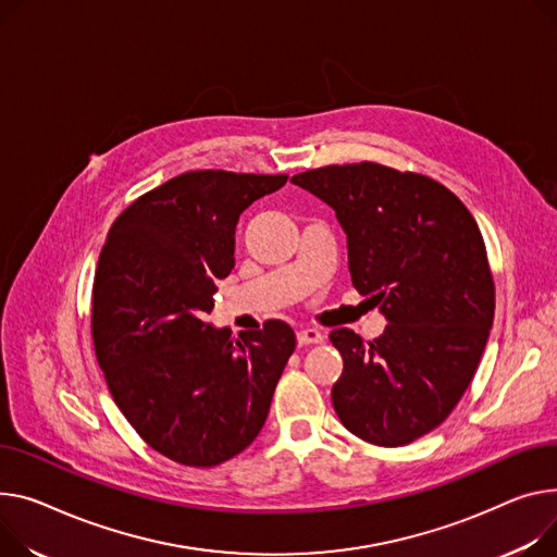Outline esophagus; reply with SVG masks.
I'll return each instance as SVG.
<instances>
[{
  "label": "esophagus",
  "mask_w": 557,
  "mask_h": 557,
  "mask_svg": "<svg viewBox=\"0 0 557 557\" xmlns=\"http://www.w3.org/2000/svg\"><path fill=\"white\" fill-rule=\"evenodd\" d=\"M324 341V333L320 331V329H300L298 331V343L302 345V347H307V345H318V343H322Z\"/></svg>",
  "instance_id": "34e87169"
}]
</instances>
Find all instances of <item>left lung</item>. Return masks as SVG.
Returning a JSON list of instances; mask_svg holds the SVG:
<instances>
[{"instance_id": "8db88e82", "label": "left lung", "mask_w": 557, "mask_h": 557, "mask_svg": "<svg viewBox=\"0 0 557 557\" xmlns=\"http://www.w3.org/2000/svg\"><path fill=\"white\" fill-rule=\"evenodd\" d=\"M290 183L336 212L351 284L387 320L372 343L331 331L345 362L333 410L362 441L407 446L448 419L488 343L495 284L476 221L446 185L379 163Z\"/></svg>"}]
</instances>
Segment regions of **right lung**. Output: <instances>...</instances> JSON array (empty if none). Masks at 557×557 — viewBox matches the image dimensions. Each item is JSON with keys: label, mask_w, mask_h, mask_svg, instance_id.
Masks as SVG:
<instances>
[{"label": "right lung", "mask_w": 557, "mask_h": 557, "mask_svg": "<svg viewBox=\"0 0 557 557\" xmlns=\"http://www.w3.org/2000/svg\"><path fill=\"white\" fill-rule=\"evenodd\" d=\"M286 174L185 172L111 226L94 277L91 336L121 412L163 457L195 468L246 450L295 349L282 320L233 336L212 326L216 282L235 269L239 214Z\"/></svg>", "instance_id": "right-lung-1"}]
</instances>
